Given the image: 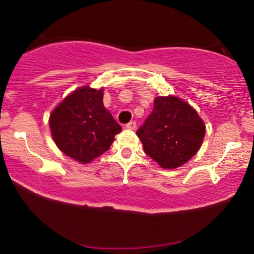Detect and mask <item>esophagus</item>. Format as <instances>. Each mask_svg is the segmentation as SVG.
Returning <instances> with one entry per match:
<instances>
[{
    "mask_svg": "<svg viewBox=\"0 0 254 254\" xmlns=\"http://www.w3.org/2000/svg\"><path fill=\"white\" fill-rule=\"evenodd\" d=\"M126 128L127 129H135V128H136V121L133 120V121H130V123H128L126 125Z\"/></svg>",
    "mask_w": 254,
    "mask_h": 254,
    "instance_id": "34e87169",
    "label": "esophagus"
}]
</instances>
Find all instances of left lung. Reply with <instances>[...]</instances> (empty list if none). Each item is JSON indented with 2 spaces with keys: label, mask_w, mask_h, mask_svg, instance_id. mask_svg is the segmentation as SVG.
Here are the masks:
<instances>
[{
  "label": "left lung",
  "mask_w": 254,
  "mask_h": 254,
  "mask_svg": "<svg viewBox=\"0 0 254 254\" xmlns=\"http://www.w3.org/2000/svg\"><path fill=\"white\" fill-rule=\"evenodd\" d=\"M196 111L177 97H157L136 135L144 152L164 169H176L196 154L204 137Z\"/></svg>",
  "instance_id": "left-lung-1"
}]
</instances>
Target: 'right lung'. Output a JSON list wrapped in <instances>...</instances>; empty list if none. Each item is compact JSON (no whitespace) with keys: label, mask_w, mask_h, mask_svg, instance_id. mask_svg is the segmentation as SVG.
I'll use <instances>...</instances> for the list:
<instances>
[{"label":"right lung","mask_w":254,"mask_h":254,"mask_svg":"<svg viewBox=\"0 0 254 254\" xmlns=\"http://www.w3.org/2000/svg\"><path fill=\"white\" fill-rule=\"evenodd\" d=\"M54 142L69 157L86 164L107 151L121 126L103 104V89L88 86L65 97L50 117Z\"/></svg>","instance_id":"right-lung-1"}]
</instances>
